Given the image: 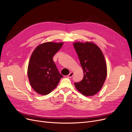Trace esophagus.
<instances>
[{"mask_svg": "<svg viewBox=\"0 0 132 132\" xmlns=\"http://www.w3.org/2000/svg\"><path fill=\"white\" fill-rule=\"evenodd\" d=\"M73 75H74V73L73 72H70V74L67 76V77L68 78H72Z\"/></svg>", "mask_w": 132, "mask_h": 132, "instance_id": "obj_1", "label": "esophagus"}]
</instances>
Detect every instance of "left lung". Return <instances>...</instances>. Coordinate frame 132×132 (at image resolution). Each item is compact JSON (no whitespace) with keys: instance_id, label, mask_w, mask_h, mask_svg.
I'll return each mask as SVG.
<instances>
[{"instance_id":"1","label":"left lung","mask_w":132,"mask_h":132,"mask_svg":"<svg viewBox=\"0 0 132 132\" xmlns=\"http://www.w3.org/2000/svg\"><path fill=\"white\" fill-rule=\"evenodd\" d=\"M83 70L84 78L74 85L86 96L96 94L100 90L107 77V65L101 49L91 42L73 43Z\"/></svg>"}]
</instances>
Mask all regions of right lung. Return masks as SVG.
Here are the masks:
<instances>
[{"label": "right lung", "mask_w": 132, "mask_h": 132, "mask_svg": "<svg viewBox=\"0 0 132 132\" xmlns=\"http://www.w3.org/2000/svg\"><path fill=\"white\" fill-rule=\"evenodd\" d=\"M63 45V42H45L38 45L32 53L27 75L31 87L37 93L42 95L50 94L63 78L53 60Z\"/></svg>", "instance_id": "right-lung-1"}]
</instances>
